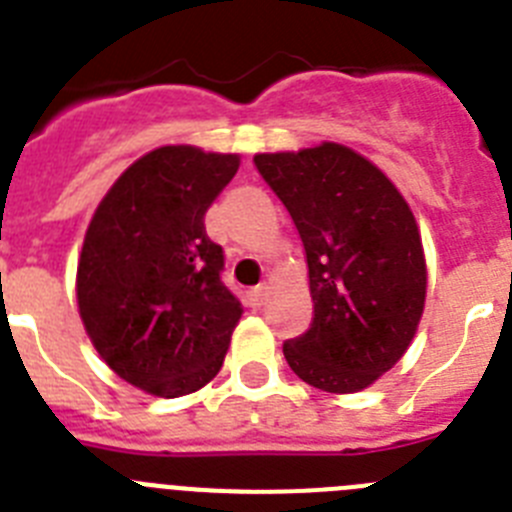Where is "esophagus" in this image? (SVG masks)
<instances>
[{
	"label": "esophagus",
	"mask_w": 512,
	"mask_h": 512,
	"mask_svg": "<svg viewBox=\"0 0 512 512\" xmlns=\"http://www.w3.org/2000/svg\"><path fill=\"white\" fill-rule=\"evenodd\" d=\"M266 295H269V289H266V284H259V287H253L251 292H248V305H251V307H261V305H264Z\"/></svg>",
	"instance_id": "34e87169"
}]
</instances>
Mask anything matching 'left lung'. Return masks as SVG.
Instances as JSON below:
<instances>
[{
	"instance_id": "1",
	"label": "left lung",
	"mask_w": 512,
	"mask_h": 512,
	"mask_svg": "<svg viewBox=\"0 0 512 512\" xmlns=\"http://www.w3.org/2000/svg\"><path fill=\"white\" fill-rule=\"evenodd\" d=\"M253 164L295 220L307 256L312 323L284 343L289 369L348 395L402 359L425 305L423 243L395 184L341 143L256 153Z\"/></svg>"
}]
</instances>
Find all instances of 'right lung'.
Wrapping results in <instances>:
<instances>
[{
  "instance_id": "right-lung-1",
  "label": "right lung",
  "mask_w": 512,
  "mask_h": 512,
  "mask_svg": "<svg viewBox=\"0 0 512 512\" xmlns=\"http://www.w3.org/2000/svg\"><path fill=\"white\" fill-rule=\"evenodd\" d=\"M238 166L235 153L156 148L122 171L84 235L81 323L104 364L148 395L197 392L223 366L243 307L205 212Z\"/></svg>"
}]
</instances>
